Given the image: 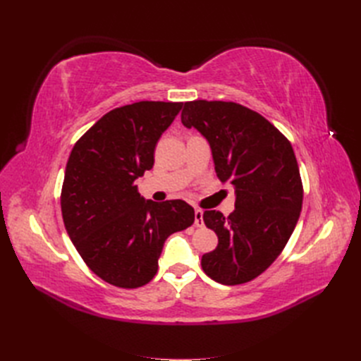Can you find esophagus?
I'll return each mask as SVG.
<instances>
[{"label": "esophagus", "instance_id": "esophagus-1", "mask_svg": "<svg viewBox=\"0 0 361 361\" xmlns=\"http://www.w3.org/2000/svg\"><path fill=\"white\" fill-rule=\"evenodd\" d=\"M194 224L197 227H203V211L202 209L194 211Z\"/></svg>", "mask_w": 361, "mask_h": 361}]
</instances>
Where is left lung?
<instances>
[{
    "label": "left lung",
    "mask_w": 361,
    "mask_h": 361,
    "mask_svg": "<svg viewBox=\"0 0 361 361\" xmlns=\"http://www.w3.org/2000/svg\"><path fill=\"white\" fill-rule=\"evenodd\" d=\"M185 128L212 150L216 176L235 188V211H204L218 245L202 256L212 280L233 286L260 276L288 244L300 218L302 183L289 140L259 113L235 102H185Z\"/></svg>",
    "instance_id": "8db88e82"
}]
</instances>
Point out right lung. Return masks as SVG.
<instances>
[{
  "label": "right lung",
  "mask_w": 361,
  "mask_h": 361,
  "mask_svg": "<svg viewBox=\"0 0 361 361\" xmlns=\"http://www.w3.org/2000/svg\"><path fill=\"white\" fill-rule=\"evenodd\" d=\"M182 102L141 101L106 113L76 141L64 171L61 214L71 241L97 277L117 288L155 277L166 239L194 223L183 200L141 197L158 140Z\"/></svg>",
  "instance_id": "1"
}]
</instances>
